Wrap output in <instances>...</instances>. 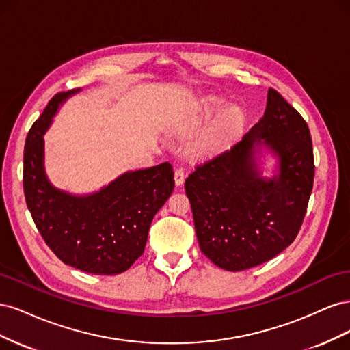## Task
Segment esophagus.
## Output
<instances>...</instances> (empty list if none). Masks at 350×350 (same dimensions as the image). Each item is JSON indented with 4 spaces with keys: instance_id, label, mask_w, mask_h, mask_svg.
Masks as SVG:
<instances>
[{
    "instance_id": "esophagus-1",
    "label": "esophagus",
    "mask_w": 350,
    "mask_h": 350,
    "mask_svg": "<svg viewBox=\"0 0 350 350\" xmlns=\"http://www.w3.org/2000/svg\"><path fill=\"white\" fill-rule=\"evenodd\" d=\"M184 181H185L184 169H181V167L175 169V184H176V187H181L184 184Z\"/></svg>"
}]
</instances>
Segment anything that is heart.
Instances as JSON below:
<instances>
[{
    "mask_svg": "<svg viewBox=\"0 0 350 350\" xmlns=\"http://www.w3.org/2000/svg\"><path fill=\"white\" fill-rule=\"evenodd\" d=\"M228 99L208 94L198 99L194 107L175 126V131L189 135L204 126L188 144V154L196 161L216 157L234 146L247 126V112L239 105L228 108Z\"/></svg>",
    "mask_w": 350,
    "mask_h": 350,
    "instance_id": "heart-1",
    "label": "heart"
}]
</instances>
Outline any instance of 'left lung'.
Segmentation results:
<instances>
[{"instance_id":"left-lung-1","label":"left lung","mask_w":350,"mask_h":350,"mask_svg":"<svg viewBox=\"0 0 350 350\" xmlns=\"http://www.w3.org/2000/svg\"><path fill=\"white\" fill-rule=\"evenodd\" d=\"M277 159L264 177L261 158ZM314 183L310 129L269 89L262 118L243 139L187 178L200 250L217 267L241 271L276 257L298 235Z\"/></svg>"}]
</instances>
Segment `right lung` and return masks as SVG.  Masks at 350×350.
<instances>
[{
    "label": "right lung",
    "instance_id": "1",
    "mask_svg": "<svg viewBox=\"0 0 350 350\" xmlns=\"http://www.w3.org/2000/svg\"><path fill=\"white\" fill-rule=\"evenodd\" d=\"M80 89L51 99L25 146L23 188L35 225L55 256L93 274L129 270L144 252L154 215L174 191L171 163L120 175L99 191L71 194L51 184L45 172L44 134L64 103Z\"/></svg>",
    "mask_w": 350,
    "mask_h": 350
}]
</instances>
